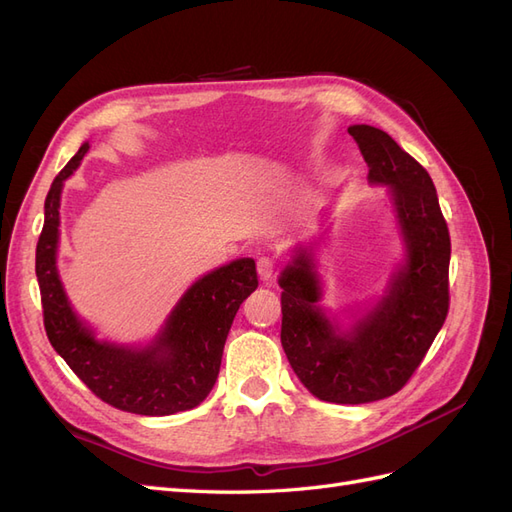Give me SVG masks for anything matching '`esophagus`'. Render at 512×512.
<instances>
[{
  "label": "esophagus",
  "instance_id": "1",
  "mask_svg": "<svg viewBox=\"0 0 512 512\" xmlns=\"http://www.w3.org/2000/svg\"><path fill=\"white\" fill-rule=\"evenodd\" d=\"M256 269H258L260 280H269V277L273 275L275 262H273L269 256H260V258H258V262H256Z\"/></svg>",
  "mask_w": 512,
  "mask_h": 512
}]
</instances>
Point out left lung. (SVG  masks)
Instances as JSON below:
<instances>
[{
  "instance_id": "obj_1",
  "label": "left lung",
  "mask_w": 512,
  "mask_h": 512,
  "mask_svg": "<svg viewBox=\"0 0 512 512\" xmlns=\"http://www.w3.org/2000/svg\"><path fill=\"white\" fill-rule=\"evenodd\" d=\"M371 183L389 185L406 265L371 312L339 333L318 307L314 262L299 250L282 271V346L305 389L331 404H369L406 386L448 314L451 237L427 170L374 126H350Z\"/></svg>"
}]
</instances>
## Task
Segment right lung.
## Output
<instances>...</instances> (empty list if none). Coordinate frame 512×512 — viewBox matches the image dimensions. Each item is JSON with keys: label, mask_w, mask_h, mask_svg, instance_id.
<instances>
[{"label": "right lung", "mask_w": 512, "mask_h": 512, "mask_svg": "<svg viewBox=\"0 0 512 512\" xmlns=\"http://www.w3.org/2000/svg\"><path fill=\"white\" fill-rule=\"evenodd\" d=\"M89 143L59 170L44 200V226L36 245V277L44 331L55 352L104 404L143 416L196 408L220 374L222 352L239 305L258 288L256 262L232 260L200 277L170 312L156 342L132 350L98 342L70 307L59 282V198Z\"/></svg>", "instance_id": "obj_1"}]
</instances>
